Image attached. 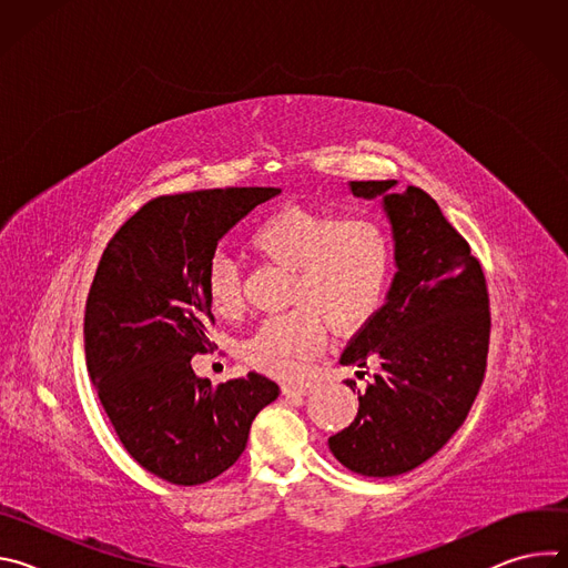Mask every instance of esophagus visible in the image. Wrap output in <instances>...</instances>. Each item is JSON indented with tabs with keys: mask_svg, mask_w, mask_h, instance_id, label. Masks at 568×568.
Returning a JSON list of instances; mask_svg holds the SVG:
<instances>
[{
	"mask_svg": "<svg viewBox=\"0 0 568 568\" xmlns=\"http://www.w3.org/2000/svg\"><path fill=\"white\" fill-rule=\"evenodd\" d=\"M312 388L307 384H283L285 395H307Z\"/></svg>",
	"mask_w": 568,
	"mask_h": 568,
	"instance_id": "obj_1",
	"label": "esophagus"
}]
</instances>
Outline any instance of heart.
Segmentation results:
<instances>
[{
	"mask_svg": "<svg viewBox=\"0 0 568 568\" xmlns=\"http://www.w3.org/2000/svg\"><path fill=\"white\" fill-rule=\"evenodd\" d=\"M250 247L294 272L290 301L301 305L263 321L242 344L245 362L267 375L303 377L326 344V323L339 333L364 326L390 283V233L371 213L285 206L254 226ZM204 292L217 316L231 318L242 310L240 274L224 256L209 261Z\"/></svg>",
	"mask_w": 568,
	"mask_h": 568,
	"instance_id": "b5f03b06",
	"label": "heart"
}]
</instances>
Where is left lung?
I'll return each instance as SVG.
<instances>
[{
	"instance_id": "left-lung-1",
	"label": "left lung",
	"mask_w": 568,
	"mask_h": 568,
	"mask_svg": "<svg viewBox=\"0 0 568 568\" xmlns=\"http://www.w3.org/2000/svg\"><path fill=\"white\" fill-rule=\"evenodd\" d=\"M395 186L348 184L355 197L382 202L397 272L339 359L357 375L375 359L382 373L357 390L355 420L328 438L344 467L377 478L412 471L447 445L471 409L490 344L488 290L469 245L423 189Z\"/></svg>"
}]
</instances>
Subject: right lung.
Here are the masks:
<instances>
[{
  "mask_svg": "<svg viewBox=\"0 0 568 568\" xmlns=\"http://www.w3.org/2000/svg\"><path fill=\"white\" fill-rule=\"evenodd\" d=\"M278 193L231 186L156 197L101 256L85 305L88 371L128 454L169 483L200 485L229 469L281 393L258 373L211 386L191 366L211 346L204 272L217 242Z\"/></svg>",
  "mask_w": 568,
  "mask_h": 568,
  "instance_id": "1",
  "label": "right lung"
}]
</instances>
